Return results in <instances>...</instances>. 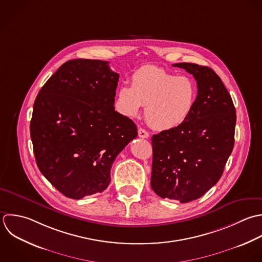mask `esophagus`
<instances>
[{"mask_svg": "<svg viewBox=\"0 0 262 262\" xmlns=\"http://www.w3.org/2000/svg\"><path fill=\"white\" fill-rule=\"evenodd\" d=\"M138 134H139L140 138H143V139H148L149 138V133L144 128H139Z\"/></svg>", "mask_w": 262, "mask_h": 262, "instance_id": "1", "label": "esophagus"}]
</instances>
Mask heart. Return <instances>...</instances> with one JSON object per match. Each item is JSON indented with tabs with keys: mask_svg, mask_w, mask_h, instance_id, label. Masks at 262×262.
<instances>
[{
	"mask_svg": "<svg viewBox=\"0 0 262 262\" xmlns=\"http://www.w3.org/2000/svg\"><path fill=\"white\" fill-rule=\"evenodd\" d=\"M195 82L156 66H143L132 76V85L123 84L117 104L127 116L139 114L146 106L147 121L156 129H171L190 116L196 103Z\"/></svg>",
	"mask_w": 262,
	"mask_h": 262,
	"instance_id": "b5f03b06",
	"label": "heart"
}]
</instances>
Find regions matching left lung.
<instances>
[{
    "label": "left lung",
    "mask_w": 262,
    "mask_h": 262,
    "mask_svg": "<svg viewBox=\"0 0 262 262\" xmlns=\"http://www.w3.org/2000/svg\"><path fill=\"white\" fill-rule=\"evenodd\" d=\"M193 74L198 94L181 125L152 137V190L161 198L191 202L222 178L235 143L236 109L221 77L209 67L177 63Z\"/></svg>",
    "instance_id": "left-lung-1"
}]
</instances>
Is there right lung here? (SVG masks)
I'll list each match as a JSON object with an SVG mask.
<instances>
[{
  "label": "right lung",
  "mask_w": 262,
  "mask_h": 262,
  "mask_svg": "<svg viewBox=\"0 0 262 262\" xmlns=\"http://www.w3.org/2000/svg\"><path fill=\"white\" fill-rule=\"evenodd\" d=\"M108 63L65 62L33 104L30 138L37 167L71 199L103 192L115 158L138 136L135 122L114 110L119 74Z\"/></svg>",
  "instance_id": "obj_1"
}]
</instances>
